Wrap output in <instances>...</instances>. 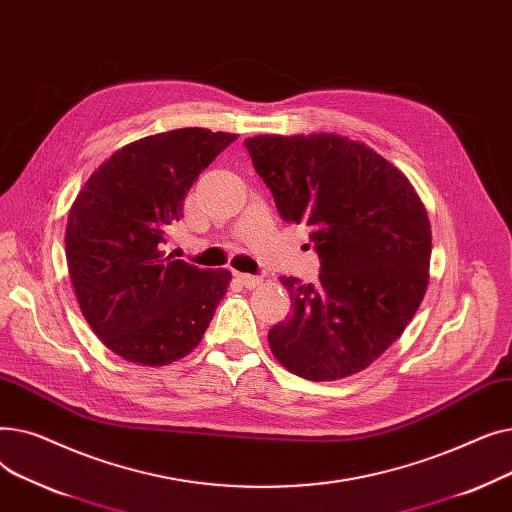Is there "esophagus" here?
<instances>
[{"instance_id":"1","label":"esophagus","mask_w":512,"mask_h":512,"mask_svg":"<svg viewBox=\"0 0 512 512\" xmlns=\"http://www.w3.org/2000/svg\"><path fill=\"white\" fill-rule=\"evenodd\" d=\"M234 278H236L242 286H247V288H257L259 284H263V278L251 276V274H240V272H236Z\"/></svg>"}]
</instances>
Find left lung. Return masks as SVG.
<instances>
[{
	"mask_svg": "<svg viewBox=\"0 0 512 512\" xmlns=\"http://www.w3.org/2000/svg\"><path fill=\"white\" fill-rule=\"evenodd\" d=\"M282 220L307 224L317 284L280 278L292 313L267 334L294 375L359 373L405 332L429 282L432 226L409 178L365 143L334 132L245 141Z\"/></svg>",
	"mask_w": 512,
	"mask_h": 512,
	"instance_id": "obj_1",
	"label": "left lung"
}]
</instances>
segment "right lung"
Listing matches in <instances>:
<instances>
[{"label":"right lung","mask_w":512,"mask_h":512,"mask_svg":"<svg viewBox=\"0 0 512 512\" xmlns=\"http://www.w3.org/2000/svg\"><path fill=\"white\" fill-rule=\"evenodd\" d=\"M238 134L178 128L124 145L91 174L66 226V261L87 324L124 361L159 367L201 342L232 274L166 257L186 193Z\"/></svg>","instance_id":"add662e5"}]
</instances>
